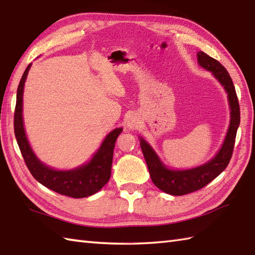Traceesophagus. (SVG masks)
Wrapping results in <instances>:
<instances>
[{"label":"esophagus","mask_w":255,"mask_h":255,"mask_svg":"<svg viewBox=\"0 0 255 255\" xmlns=\"http://www.w3.org/2000/svg\"><path fill=\"white\" fill-rule=\"evenodd\" d=\"M138 124H139L138 118L135 117V116H131V117H129V118L128 119V120H127V127H128V128H131V129L136 128L138 127Z\"/></svg>","instance_id":"34e87169"}]
</instances>
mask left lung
<instances>
[{"instance_id":"1","label":"left lung","mask_w":255,"mask_h":255,"mask_svg":"<svg viewBox=\"0 0 255 255\" xmlns=\"http://www.w3.org/2000/svg\"><path fill=\"white\" fill-rule=\"evenodd\" d=\"M197 57H198V64L202 68L211 71L228 93V100H229L231 110L230 126L228 128L225 142L214 158L198 167L185 170H174L166 167L155 150L150 147V145L141 137L139 144H141L152 181L164 193L173 196H183L204 188L226 169L232 156L237 131L240 126V107H239L237 92L229 72L219 61L208 56L204 51H198Z\"/></svg>"}]
</instances>
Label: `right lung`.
Wrapping results in <instances>:
<instances>
[{
	"mask_svg": "<svg viewBox=\"0 0 255 255\" xmlns=\"http://www.w3.org/2000/svg\"><path fill=\"white\" fill-rule=\"evenodd\" d=\"M30 66L32 64L27 66L19 81L14 113L15 137L26 166L38 183L60 195L85 198L98 193L110 179L114 145L123 128H119L109 133L90 162L80 167L71 170H57L41 163L30 147L23 123V92Z\"/></svg>",
	"mask_w": 255,
	"mask_h": 255,
	"instance_id": "obj_1",
	"label": "right lung"
}]
</instances>
